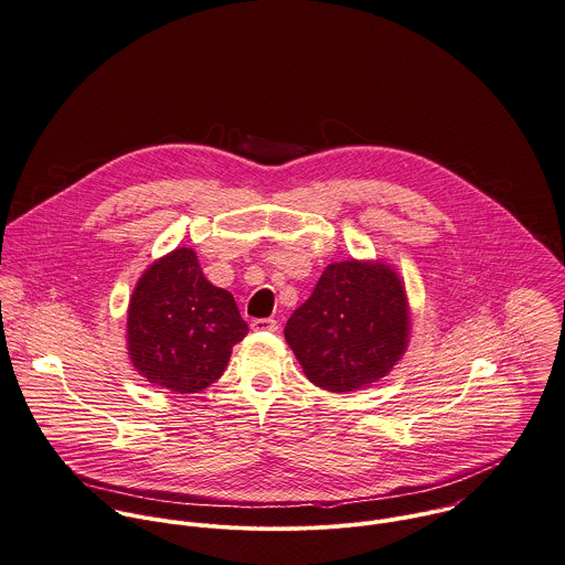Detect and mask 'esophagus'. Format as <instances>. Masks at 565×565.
I'll return each instance as SVG.
<instances>
[{
	"mask_svg": "<svg viewBox=\"0 0 565 565\" xmlns=\"http://www.w3.org/2000/svg\"><path fill=\"white\" fill-rule=\"evenodd\" d=\"M250 328L257 332H277V321L275 319H253Z\"/></svg>",
	"mask_w": 565,
	"mask_h": 565,
	"instance_id": "esophagus-1",
	"label": "esophagus"
}]
</instances>
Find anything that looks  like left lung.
Here are the masks:
<instances>
[{
	"instance_id": "1",
	"label": "left lung",
	"mask_w": 565,
	"mask_h": 565,
	"mask_svg": "<svg viewBox=\"0 0 565 565\" xmlns=\"http://www.w3.org/2000/svg\"><path fill=\"white\" fill-rule=\"evenodd\" d=\"M409 303L383 262H337L286 323L284 337L310 383L356 392L392 372L409 343Z\"/></svg>"
}]
</instances>
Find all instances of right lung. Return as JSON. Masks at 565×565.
I'll use <instances>...</instances> for the list:
<instances>
[{
    "label": "right lung",
    "mask_w": 565,
    "mask_h": 565,
    "mask_svg": "<svg viewBox=\"0 0 565 565\" xmlns=\"http://www.w3.org/2000/svg\"><path fill=\"white\" fill-rule=\"evenodd\" d=\"M246 332L233 295L204 277L193 248L156 259L129 299L131 365L173 394H198L215 383Z\"/></svg>",
    "instance_id": "1"
}]
</instances>
